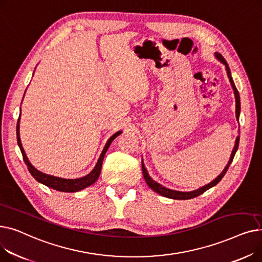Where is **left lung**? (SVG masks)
Returning a JSON list of instances; mask_svg holds the SVG:
<instances>
[{"instance_id": "1", "label": "left lung", "mask_w": 262, "mask_h": 262, "mask_svg": "<svg viewBox=\"0 0 262 262\" xmlns=\"http://www.w3.org/2000/svg\"><path fill=\"white\" fill-rule=\"evenodd\" d=\"M215 56H216V58H217L220 61L223 62V63L225 64V67H226L227 75H228V78H229V80H230V84H231V86H232L233 92H235V96H236V116H237V119L239 120V115H240V95H239V91H238V89H237L236 86H235V82H233V80H232V77H231V74H230V70H229V67H228L226 60L224 59V57L222 56L221 54H219V53H215ZM239 140H240V136L237 137L235 147H233V149H232V153H231L230 159H229V161H228V163H227V166H226L225 169L223 170V172H222L221 174H220V175L215 178V180L212 181L210 184L206 185V186H204V187H202V188H200V189H198V190L190 191V192H182V191H175V190H171V189L162 187L161 185H159L158 183H156L155 181H153L152 178L149 177V175H148L146 169L144 168L143 161H142V172H143L144 180H145L147 186H148L150 189L154 190L155 192H157L158 194H160V195H162V196H166V198H169V199H174V200H190V199L196 198V196L201 195L202 193H204L205 191H207V190L210 189L211 187L215 186V185L224 177V175L226 174V172H227V170H228V168H229V166H230V163H231L232 160H233V157H235V154H236L237 149H238V146H239Z\"/></svg>"}]
</instances>
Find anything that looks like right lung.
Segmentation results:
<instances>
[{
  "mask_svg": "<svg viewBox=\"0 0 262 262\" xmlns=\"http://www.w3.org/2000/svg\"><path fill=\"white\" fill-rule=\"evenodd\" d=\"M19 123H20V117L18 119V122H17V140H18V145L21 149V153H22V156H23V160L25 162V164L27 166V169H29L30 173L33 175V177L35 178V180L41 184H43L54 190H57V191H61V192H77L79 190H82L85 189L87 187H89L90 185L94 184L96 182V180H98L99 176H100V173H101V169H102V163H103V159H104V156L107 152V149L109 147V145L112 144V142L114 141V139H116L117 137L122 133V132H118L116 133L115 135H113L110 138L108 139L103 152L98 160V162H96L94 169L86 176L84 177H80V178H75V180H66V178H60V177H56V176H52V175H48V174H45L42 172L38 171L37 169H35L31 162L29 161V159H27L26 155H25V152L24 149L22 147V144H21V140H20V134H19Z\"/></svg>",
  "mask_w": 262,
  "mask_h": 262,
  "instance_id": "right-lung-1",
  "label": "right lung"
}]
</instances>
